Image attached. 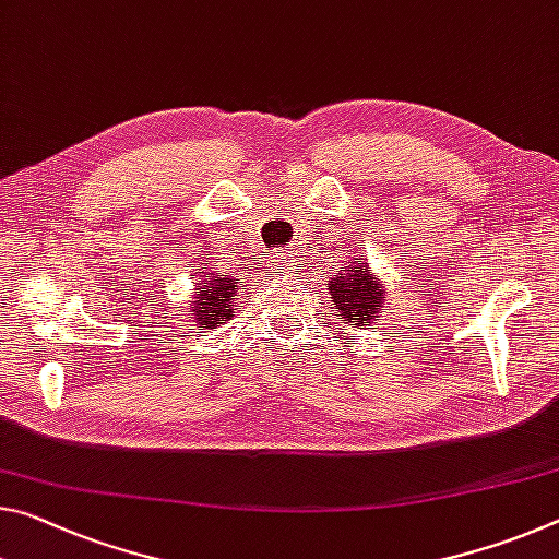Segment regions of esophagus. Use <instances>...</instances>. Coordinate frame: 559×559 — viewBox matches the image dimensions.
Segmentation results:
<instances>
[{
  "mask_svg": "<svg viewBox=\"0 0 559 559\" xmlns=\"http://www.w3.org/2000/svg\"><path fill=\"white\" fill-rule=\"evenodd\" d=\"M276 269H278L281 273H288V271H290V261H288V259H278V261H276Z\"/></svg>",
  "mask_w": 559,
  "mask_h": 559,
  "instance_id": "obj_1",
  "label": "esophagus"
}]
</instances>
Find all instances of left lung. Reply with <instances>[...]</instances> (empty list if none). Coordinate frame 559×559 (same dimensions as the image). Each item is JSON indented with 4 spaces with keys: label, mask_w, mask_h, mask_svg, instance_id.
Returning a JSON list of instances; mask_svg holds the SVG:
<instances>
[{
    "label": "left lung",
    "mask_w": 559,
    "mask_h": 559,
    "mask_svg": "<svg viewBox=\"0 0 559 559\" xmlns=\"http://www.w3.org/2000/svg\"><path fill=\"white\" fill-rule=\"evenodd\" d=\"M325 294L331 296L333 308L350 331L373 325L388 311L385 278L370 271L366 255H350L343 261V269L328 278Z\"/></svg>",
    "instance_id": "left-lung-1"
}]
</instances>
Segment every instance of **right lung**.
I'll use <instances>...</instances> for the list:
<instances>
[{"instance_id":"add662e5","label":"right lung","mask_w":559,"mask_h":559,"mask_svg":"<svg viewBox=\"0 0 559 559\" xmlns=\"http://www.w3.org/2000/svg\"><path fill=\"white\" fill-rule=\"evenodd\" d=\"M199 283L189 300V318L203 331V328H216L221 321L234 318V300L243 281L238 276H218L216 271L199 269Z\"/></svg>"}]
</instances>
